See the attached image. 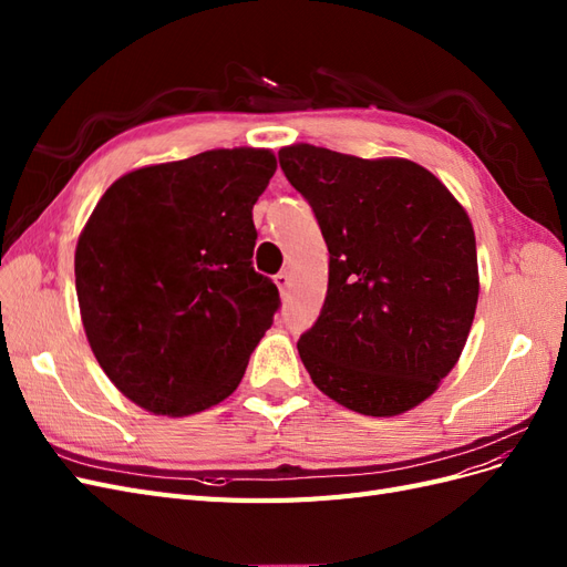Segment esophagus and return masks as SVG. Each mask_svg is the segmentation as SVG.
<instances>
[{
    "label": "esophagus",
    "instance_id": "1",
    "mask_svg": "<svg viewBox=\"0 0 567 567\" xmlns=\"http://www.w3.org/2000/svg\"><path fill=\"white\" fill-rule=\"evenodd\" d=\"M274 284H277V286H279V290H281V293H286V290H288V284H290V277H288V271H279V274H277V277H274Z\"/></svg>",
    "mask_w": 567,
    "mask_h": 567
}]
</instances>
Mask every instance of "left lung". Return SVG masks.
<instances>
[{"label": "left lung", "mask_w": 567, "mask_h": 567, "mask_svg": "<svg viewBox=\"0 0 567 567\" xmlns=\"http://www.w3.org/2000/svg\"><path fill=\"white\" fill-rule=\"evenodd\" d=\"M329 246L321 315L298 340L315 385L364 416L421 404L458 362L477 305L475 234L433 173L310 144L279 151Z\"/></svg>", "instance_id": "left-lung-1"}]
</instances>
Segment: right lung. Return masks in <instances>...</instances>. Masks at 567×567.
<instances>
[{
	"instance_id": "obj_1",
	"label": "right lung",
	"mask_w": 567,
	"mask_h": 567,
	"mask_svg": "<svg viewBox=\"0 0 567 567\" xmlns=\"http://www.w3.org/2000/svg\"><path fill=\"white\" fill-rule=\"evenodd\" d=\"M267 148H217L111 184L75 250L84 333L134 404L188 416L238 388L281 307L252 269Z\"/></svg>"
}]
</instances>
